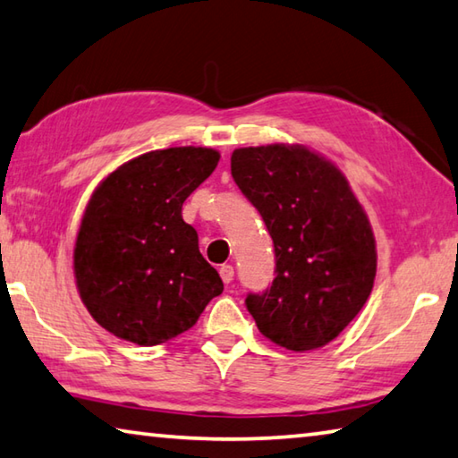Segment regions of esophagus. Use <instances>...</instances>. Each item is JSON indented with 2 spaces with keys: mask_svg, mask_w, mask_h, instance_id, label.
Instances as JSON below:
<instances>
[{
  "mask_svg": "<svg viewBox=\"0 0 458 458\" xmlns=\"http://www.w3.org/2000/svg\"><path fill=\"white\" fill-rule=\"evenodd\" d=\"M220 276H222V281H224V283L230 284L232 281H234V267H232V265H224V267H220Z\"/></svg>",
  "mask_w": 458,
  "mask_h": 458,
  "instance_id": "34e87169",
  "label": "esophagus"
}]
</instances>
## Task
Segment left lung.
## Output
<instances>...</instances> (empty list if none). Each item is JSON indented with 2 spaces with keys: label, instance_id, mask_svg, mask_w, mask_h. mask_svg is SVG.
Instances as JSON below:
<instances>
[{
  "label": "left lung",
  "instance_id": "8db88e82",
  "mask_svg": "<svg viewBox=\"0 0 458 458\" xmlns=\"http://www.w3.org/2000/svg\"><path fill=\"white\" fill-rule=\"evenodd\" d=\"M232 177L275 244V281L246 307L259 331L291 352L335 339L374 289L377 252L368 214L341 169L305 145L240 147Z\"/></svg>",
  "mask_w": 458,
  "mask_h": 458
}]
</instances>
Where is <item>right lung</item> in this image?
<instances>
[{"label": "right lung", "mask_w": 458, "mask_h": 458, "mask_svg": "<svg viewBox=\"0 0 458 458\" xmlns=\"http://www.w3.org/2000/svg\"><path fill=\"white\" fill-rule=\"evenodd\" d=\"M208 147L139 155L92 191L74 244V278L100 327L137 345H159L196 325L224 291L201 257L182 206L218 165Z\"/></svg>", "instance_id": "obj_1"}]
</instances>
